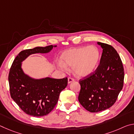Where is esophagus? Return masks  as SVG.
I'll list each match as a JSON object with an SVG mask.
<instances>
[{"instance_id": "obj_1", "label": "esophagus", "mask_w": 134, "mask_h": 134, "mask_svg": "<svg viewBox=\"0 0 134 134\" xmlns=\"http://www.w3.org/2000/svg\"><path fill=\"white\" fill-rule=\"evenodd\" d=\"M74 81V79L72 77H70L68 78V83H71Z\"/></svg>"}]
</instances>
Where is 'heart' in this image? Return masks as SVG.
<instances>
[{"label":"heart","mask_w":134,"mask_h":134,"mask_svg":"<svg viewBox=\"0 0 134 134\" xmlns=\"http://www.w3.org/2000/svg\"><path fill=\"white\" fill-rule=\"evenodd\" d=\"M100 53L95 46L81 47L64 52L61 56L62 63L58 66L66 70V66L72 67L74 74L85 77L93 72L98 65Z\"/></svg>","instance_id":"obj_1"}]
</instances>
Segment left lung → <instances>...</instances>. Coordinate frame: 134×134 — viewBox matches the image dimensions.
Instances as JSON below:
<instances>
[{
    "label": "left lung",
    "mask_w": 134,
    "mask_h": 134,
    "mask_svg": "<svg viewBox=\"0 0 134 134\" xmlns=\"http://www.w3.org/2000/svg\"><path fill=\"white\" fill-rule=\"evenodd\" d=\"M103 49L100 64L94 71L79 80V101L90 112H99L115 103L124 85L121 59L111 45L97 42Z\"/></svg>",
    "instance_id": "left-lung-1"
}]
</instances>
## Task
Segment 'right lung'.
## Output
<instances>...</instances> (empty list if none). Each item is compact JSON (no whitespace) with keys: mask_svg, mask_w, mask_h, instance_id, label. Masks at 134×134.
<instances>
[{"mask_svg":"<svg viewBox=\"0 0 134 134\" xmlns=\"http://www.w3.org/2000/svg\"><path fill=\"white\" fill-rule=\"evenodd\" d=\"M54 47L56 45L25 49L18 54L11 65L8 76L10 96L25 113L31 116H45L53 109L60 92L67 86L68 79H34L24 73L21 63L31 54L47 53Z\"/></svg>","mask_w":134,"mask_h":134,"instance_id":"obj_1","label":"right lung"}]
</instances>
